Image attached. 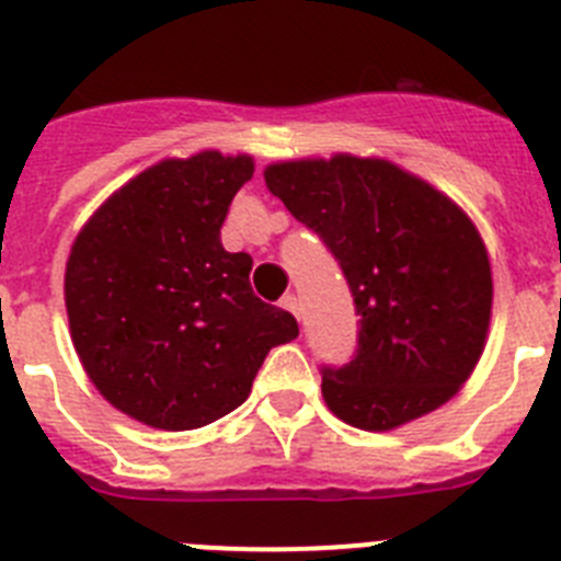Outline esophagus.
Masks as SVG:
<instances>
[{
  "label": "esophagus",
  "mask_w": 561,
  "mask_h": 561,
  "mask_svg": "<svg viewBox=\"0 0 561 561\" xmlns=\"http://www.w3.org/2000/svg\"><path fill=\"white\" fill-rule=\"evenodd\" d=\"M279 308H285L287 313H294L296 319H301V308H299V296L296 294H285L282 296V301H279Z\"/></svg>",
  "instance_id": "1"
}]
</instances>
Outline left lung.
Returning a JSON list of instances; mask_svg holds the SVG:
<instances>
[{
	"instance_id": "8db88e82",
	"label": "left lung",
	"mask_w": 561,
	"mask_h": 561,
	"mask_svg": "<svg viewBox=\"0 0 561 561\" xmlns=\"http://www.w3.org/2000/svg\"><path fill=\"white\" fill-rule=\"evenodd\" d=\"M265 183L319 233L362 316L353 362L321 367L330 412L387 432L455 398L483 355L494 296L462 208L389 160L353 154L274 163Z\"/></svg>"
}]
</instances>
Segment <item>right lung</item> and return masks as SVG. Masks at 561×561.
<instances>
[{
  "label": "right lung",
  "mask_w": 561,
  "mask_h": 561,
  "mask_svg": "<svg viewBox=\"0 0 561 561\" xmlns=\"http://www.w3.org/2000/svg\"><path fill=\"white\" fill-rule=\"evenodd\" d=\"M248 154L160 160L112 194L72 242L65 301L76 353L124 415L169 432L214 423L251 392L265 355L299 335L251 290L248 253L220 242Z\"/></svg>",
  "instance_id": "right-lung-1"
}]
</instances>
